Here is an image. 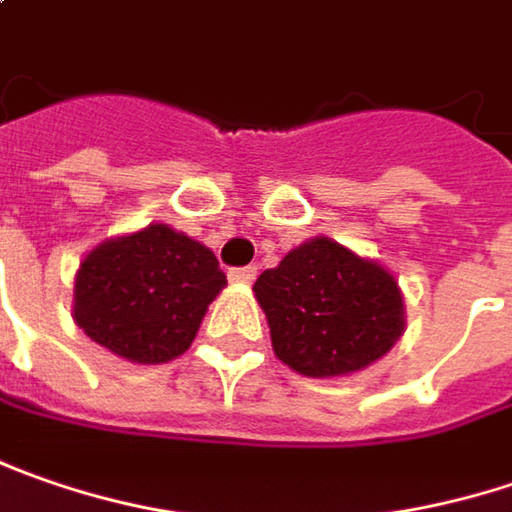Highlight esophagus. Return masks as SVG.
Listing matches in <instances>:
<instances>
[{
	"instance_id": "obj_1",
	"label": "esophagus",
	"mask_w": 512,
	"mask_h": 512,
	"mask_svg": "<svg viewBox=\"0 0 512 512\" xmlns=\"http://www.w3.org/2000/svg\"><path fill=\"white\" fill-rule=\"evenodd\" d=\"M255 278H257L255 266H243V269H232V272H229V280H232V283H240V286H249Z\"/></svg>"
}]
</instances>
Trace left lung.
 Instances as JSON below:
<instances>
[{
    "instance_id": "obj_1",
    "label": "left lung",
    "mask_w": 512,
    "mask_h": 512,
    "mask_svg": "<svg viewBox=\"0 0 512 512\" xmlns=\"http://www.w3.org/2000/svg\"><path fill=\"white\" fill-rule=\"evenodd\" d=\"M252 292L269 321L275 355L306 378L372 367L407 323L395 275L323 234L266 269Z\"/></svg>"
}]
</instances>
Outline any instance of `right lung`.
Here are the masks:
<instances>
[{
    "label": "right lung",
    "mask_w": 512,
    "mask_h": 512,
    "mask_svg": "<svg viewBox=\"0 0 512 512\" xmlns=\"http://www.w3.org/2000/svg\"><path fill=\"white\" fill-rule=\"evenodd\" d=\"M226 286L209 246L166 223L108 237L82 257L74 321L131 364H168L194 341L206 309Z\"/></svg>",
    "instance_id": "obj_1"
}]
</instances>
